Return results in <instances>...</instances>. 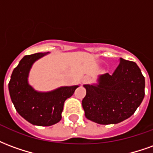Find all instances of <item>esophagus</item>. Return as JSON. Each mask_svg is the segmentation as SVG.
<instances>
[{
    "instance_id": "1",
    "label": "esophagus",
    "mask_w": 153,
    "mask_h": 153,
    "mask_svg": "<svg viewBox=\"0 0 153 153\" xmlns=\"http://www.w3.org/2000/svg\"><path fill=\"white\" fill-rule=\"evenodd\" d=\"M83 82H84V83H87V82H88V81H89V78H88V77H87V76H85V77H83Z\"/></svg>"
}]
</instances>
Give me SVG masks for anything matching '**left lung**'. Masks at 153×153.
<instances>
[{
	"label": "left lung",
	"instance_id": "left-lung-1",
	"mask_svg": "<svg viewBox=\"0 0 153 153\" xmlns=\"http://www.w3.org/2000/svg\"><path fill=\"white\" fill-rule=\"evenodd\" d=\"M85 116L100 125L118 124L129 118L143 100L145 79L134 61L120 58L112 74L100 75L96 84H84Z\"/></svg>",
	"mask_w": 153,
	"mask_h": 153
}]
</instances>
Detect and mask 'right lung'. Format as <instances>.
<instances>
[{
  "label": "right lung",
  "instance_id": "1",
  "mask_svg": "<svg viewBox=\"0 0 153 153\" xmlns=\"http://www.w3.org/2000/svg\"><path fill=\"white\" fill-rule=\"evenodd\" d=\"M47 53L25 56L14 69L9 83L10 98L17 112L32 125L38 126H50L60 121L65 101L79 87H60L51 92L41 93L29 85L28 74L33 64Z\"/></svg>",
  "mask_w": 153,
  "mask_h": 153
}]
</instances>
